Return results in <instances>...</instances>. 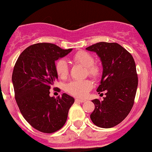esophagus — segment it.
<instances>
[{
    "instance_id": "1",
    "label": "esophagus",
    "mask_w": 152,
    "mask_h": 152,
    "mask_svg": "<svg viewBox=\"0 0 152 152\" xmlns=\"http://www.w3.org/2000/svg\"><path fill=\"white\" fill-rule=\"evenodd\" d=\"M75 101L79 102V103H84V102L86 101V100H84V99H78V98H77V99H75Z\"/></svg>"
}]
</instances>
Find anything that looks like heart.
<instances>
[{"instance_id":"heart-1","label":"heart","mask_w":152,"mask_h":152,"mask_svg":"<svg viewBox=\"0 0 152 152\" xmlns=\"http://www.w3.org/2000/svg\"><path fill=\"white\" fill-rule=\"evenodd\" d=\"M74 59L76 62L88 68V73L93 77L96 78L100 75V71L98 67L94 66V58L86 52H79L75 55ZM56 71L58 77L64 79L68 75V64L65 59L58 60L56 63ZM93 88V82L90 80H72L66 85V91L77 97H84Z\"/></svg>"}]
</instances>
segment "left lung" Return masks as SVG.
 I'll return each instance as SVG.
<instances>
[{"label": "left lung", "instance_id": "1", "mask_svg": "<svg viewBox=\"0 0 152 152\" xmlns=\"http://www.w3.org/2000/svg\"><path fill=\"white\" fill-rule=\"evenodd\" d=\"M86 49L100 58L103 73L96 91L106 92L103 100H92L95 109L91 119L100 128H112L128 116L133 106L138 87L135 61L128 51L116 42H100Z\"/></svg>", "mask_w": 152, "mask_h": 152}]
</instances>
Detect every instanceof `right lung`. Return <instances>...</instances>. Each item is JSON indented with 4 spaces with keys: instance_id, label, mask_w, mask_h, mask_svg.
<instances>
[{
    "instance_id": "obj_1",
    "label": "right lung",
    "mask_w": 152,
    "mask_h": 152,
    "mask_svg": "<svg viewBox=\"0 0 152 152\" xmlns=\"http://www.w3.org/2000/svg\"><path fill=\"white\" fill-rule=\"evenodd\" d=\"M72 51L47 42L34 44L21 53L13 68L12 82L19 109L24 119L42 132L59 130L75 102L67 94L49 96L51 86L58 79L55 61Z\"/></svg>"
}]
</instances>
